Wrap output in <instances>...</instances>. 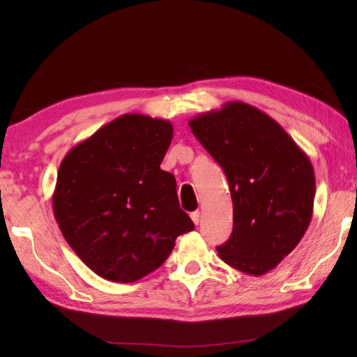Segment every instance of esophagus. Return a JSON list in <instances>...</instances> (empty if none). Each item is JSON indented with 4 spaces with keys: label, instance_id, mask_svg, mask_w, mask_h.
Masks as SVG:
<instances>
[{
    "label": "esophagus",
    "instance_id": "obj_1",
    "mask_svg": "<svg viewBox=\"0 0 357 357\" xmlns=\"http://www.w3.org/2000/svg\"><path fill=\"white\" fill-rule=\"evenodd\" d=\"M190 218H192V221L198 225L199 224V221H201V213L199 211H193V213L190 215Z\"/></svg>",
    "mask_w": 357,
    "mask_h": 357
}]
</instances>
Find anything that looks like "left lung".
<instances>
[{
  "mask_svg": "<svg viewBox=\"0 0 357 357\" xmlns=\"http://www.w3.org/2000/svg\"><path fill=\"white\" fill-rule=\"evenodd\" d=\"M188 126L230 185L233 231L216 247L219 257L245 275H265L293 252L312 222V161L275 119L245 102H227Z\"/></svg>",
  "mask_w": 357,
  "mask_h": 357,
  "instance_id": "obj_1",
  "label": "left lung"
}]
</instances>
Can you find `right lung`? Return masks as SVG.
<instances>
[{"label":"right lung","mask_w":357,"mask_h":357,"mask_svg":"<svg viewBox=\"0 0 357 357\" xmlns=\"http://www.w3.org/2000/svg\"><path fill=\"white\" fill-rule=\"evenodd\" d=\"M172 138L170 121L127 113L61 161L53 213L67 244L98 276L135 282L195 229L179 208L176 179L161 170Z\"/></svg>","instance_id":"right-lung-1"}]
</instances>
